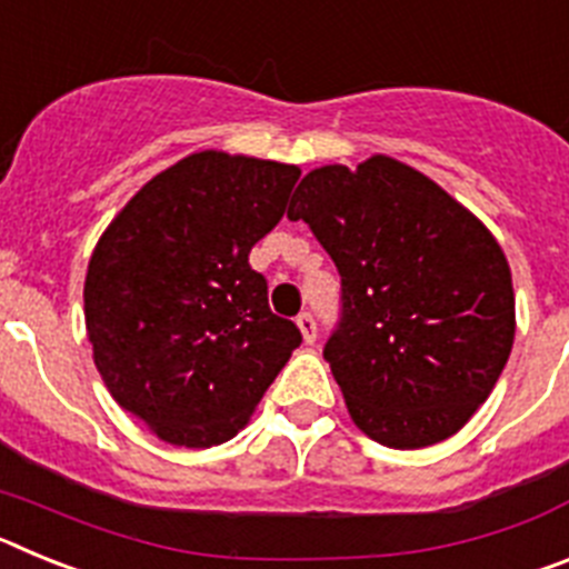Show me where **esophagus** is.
<instances>
[{
	"label": "esophagus",
	"instance_id": "34e87169",
	"mask_svg": "<svg viewBox=\"0 0 569 569\" xmlns=\"http://www.w3.org/2000/svg\"><path fill=\"white\" fill-rule=\"evenodd\" d=\"M296 325H299V330H301V336H305V341H308V345H313V341H316V319H313V313H299Z\"/></svg>",
	"mask_w": 569,
	"mask_h": 569
}]
</instances>
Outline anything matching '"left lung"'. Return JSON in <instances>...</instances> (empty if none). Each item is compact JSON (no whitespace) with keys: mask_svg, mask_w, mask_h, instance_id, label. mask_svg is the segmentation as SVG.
I'll return each instance as SVG.
<instances>
[{"mask_svg":"<svg viewBox=\"0 0 569 569\" xmlns=\"http://www.w3.org/2000/svg\"><path fill=\"white\" fill-rule=\"evenodd\" d=\"M288 219L308 222L341 276L325 359L359 430L396 450L459 433L499 381L516 336L499 241L433 179L390 156L310 170Z\"/></svg>","mask_w":569,"mask_h":569,"instance_id":"obj_1","label":"left lung"}]
</instances>
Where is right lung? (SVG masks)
<instances>
[{
	"mask_svg": "<svg viewBox=\"0 0 569 569\" xmlns=\"http://www.w3.org/2000/svg\"><path fill=\"white\" fill-rule=\"evenodd\" d=\"M299 176L296 164L193 153L153 176L90 256L84 325L97 370L159 439H233L301 345L248 261Z\"/></svg>",
	"mask_w": 569,
	"mask_h": 569,
	"instance_id": "add662e5",
	"label": "right lung"
}]
</instances>
